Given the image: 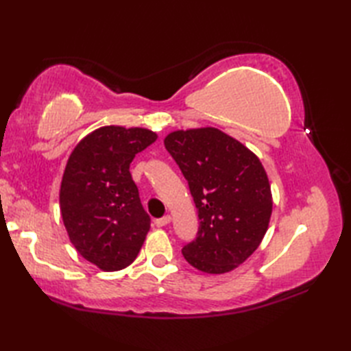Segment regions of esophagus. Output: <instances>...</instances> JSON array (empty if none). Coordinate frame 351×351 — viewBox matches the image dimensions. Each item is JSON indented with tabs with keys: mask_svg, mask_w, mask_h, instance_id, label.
Wrapping results in <instances>:
<instances>
[{
	"mask_svg": "<svg viewBox=\"0 0 351 351\" xmlns=\"http://www.w3.org/2000/svg\"><path fill=\"white\" fill-rule=\"evenodd\" d=\"M170 220H171L170 215H164V217H161V219H156V220H155V225L158 226V228H162V226L169 225Z\"/></svg>",
	"mask_w": 351,
	"mask_h": 351,
	"instance_id": "esophagus-1",
	"label": "esophagus"
}]
</instances>
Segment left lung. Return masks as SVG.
I'll use <instances>...</instances> for the list:
<instances>
[{"mask_svg":"<svg viewBox=\"0 0 351 351\" xmlns=\"http://www.w3.org/2000/svg\"><path fill=\"white\" fill-rule=\"evenodd\" d=\"M164 146L180 166L197 208V235L182 255L200 271L243 264L267 232L271 190L258 156L217 128L170 132Z\"/></svg>","mask_w":351,"mask_h":351,"instance_id":"left-lung-1","label":"left lung"}]
</instances>
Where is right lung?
<instances>
[{
	"mask_svg": "<svg viewBox=\"0 0 351 351\" xmlns=\"http://www.w3.org/2000/svg\"><path fill=\"white\" fill-rule=\"evenodd\" d=\"M155 140L156 134L145 128L102 126L80 141L66 164L64 228L80 255L104 271L128 267L151 228L130 164Z\"/></svg>",
	"mask_w": 351,
	"mask_h": 351,
	"instance_id": "1",
	"label": "right lung"
}]
</instances>
